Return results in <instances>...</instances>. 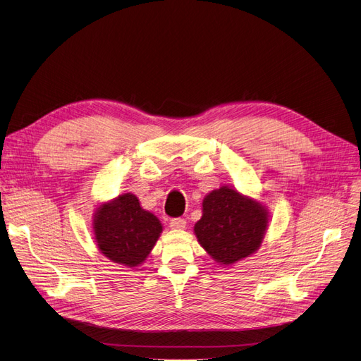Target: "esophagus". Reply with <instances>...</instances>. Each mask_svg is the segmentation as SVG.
<instances>
[{"label": "esophagus", "instance_id": "esophagus-1", "mask_svg": "<svg viewBox=\"0 0 361 361\" xmlns=\"http://www.w3.org/2000/svg\"><path fill=\"white\" fill-rule=\"evenodd\" d=\"M169 226L173 230H184L185 228V221L183 218H174V219H171Z\"/></svg>", "mask_w": 361, "mask_h": 361}]
</instances>
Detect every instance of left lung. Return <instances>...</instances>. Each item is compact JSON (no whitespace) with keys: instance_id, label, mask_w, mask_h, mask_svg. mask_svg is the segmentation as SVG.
<instances>
[{"instance_id":"8db88e82","label":"left lung","mask_w":361,"mask_h":361,"mask_svg":"<svg viewBox=\"0 0 361 361\" xmlns=\"http://www.w3.org/2000/svg\"><path fill=\"white\" fill-rule=\"evenodd\" d=\"M202 206L195 234L216 263L231 267L259 250L269 226V212L263 203L222 185L207 193Z\"/></svg>"}]
</instances>
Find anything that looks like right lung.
I'll list each match as a JSON object with an SVG mask.
<instances>
[{"instance_id":"right-lung-1","label":"right lung","mask_w":361,"mask_h":361,"mask_svg":"<svg viewBox=\"0 0 361 361\" xmlns=\"http://www.w3.org/2000/svg\"><path fill=\"white\" fill-rule=\"evenodd\" d=\"M92 228L99 252L111 262L135 269L146 260L162 233L161 221L133 193L101 203Z\"/></svg>"}]
</instances>
